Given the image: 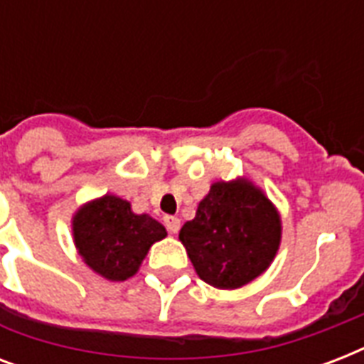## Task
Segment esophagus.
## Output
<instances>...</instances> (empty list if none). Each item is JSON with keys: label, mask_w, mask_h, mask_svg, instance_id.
I'll use <instances>...</instances> for the list:
<instances>
[{"label": "esophagus", "mask_w": 364, "mask_h": 364, "mask_svg": "<svg viewBox=\"0 0 364 364\" xmlns=\"http://www.w3.org/2000/svg\"><path fill=\"white\" fill-rule=\"evenodd\" d=\"M164 225L170 234H177L181 228V221L177 217H164Z\"/></svg>", "instance_id": "obj_1"}]
</instances>
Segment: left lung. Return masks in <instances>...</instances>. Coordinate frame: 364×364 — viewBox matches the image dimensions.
<instances>
[{"label":"left lung","mask_w":364,"mask_h":364,"mask_svg":"<svg viewBox=\"0 0 364 364\" xmlns=\"http://www.w3.org/2000/svg\"><path fill=\"white\" fill-rule=\"evenodd\" d=\"M279 238L277 211L249 181L215 183L179 232L200 279L219 289H238L262 274Z\"/></svg>","instance_id":"left-lung-1"}]
</instances>
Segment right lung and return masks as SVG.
Returning <instances> with one entry per match:
<instances>
[{"label":"right lung","mask_w":364,"mask_h":364,"mask_svg":"<svg viewBox=\"0 0 364 364\" xmlns=\"http://www.w3.org/2000/svg\"><path fill=\"white\" fill-rule=\"evenodd\" d=\"M73 236L94 272L111 282H124L136 274L149 247L166 238V228L149 215L132 213L126 200L107 194L77 211Z\"/></svg>","instance_id":"add662e5"}]
</instances>
